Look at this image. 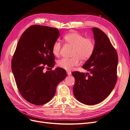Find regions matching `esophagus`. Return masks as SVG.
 <instances>
[{"label": "esophagus", "mask_w": 130, "mask_h": 130, "mask_svg": "<svg viewBox=\"0 0 130 130\" xmlns=\"http://www.w3.org/2000/svg\"><path fill=\"white\" fill-rule=\"evenodd\" d=\"M67 73L68 75H71V74H72L71 72H70V71H67Z\"/></svg>", "instance_id": "obj_1"}]
</instances>
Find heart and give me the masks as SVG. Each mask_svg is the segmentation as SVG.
I'll return each instance as SVG.
<instances>
[{
  "mask_svg": "<svg viewBox=\"0 0 130 130\" xmlns=\"http://www.w3.org/2000/svg\"><path fill=\"white\" fill-rule=\"evenodd\" d=\"M67 44L73 47L72 58H62L57 61V66L67 70L80 64V60L87 61L90 58L95 50V43L91 38L85 37L76 31L67 34L63 37ZM62 48L60 41L56 40L52 46V53L54 56H59Z\"/></svg>",
  "mask_w": 130,
  "mask_h": 130,
  "instance_id": "obj_1",
  "label": "heart"
}]
</instances>
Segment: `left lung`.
Here are the masks:
<instances>
[{
    "label": "left lung",
    "instance_id": "obj_1",
    "mask_svg": "<svg viewBox=\"0 0 130 130\" xmlns=\"http://www.w3.org/2000/svg\"><path fill=\"white\" fill-rule=\"evenodd\" d=\"M92 30L95 50L92 56L82 66L89 73L74 72L73 93L78 101L88 105L99 104L112 92L117 80L118 57L116 49L103 31Z\"/></svg>",
    "mask_w": 130,
    "mask_h": 130
}]
</instances>
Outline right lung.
<instances>
[{
    "mask_svg": "<svg viewBox=\"0 0 130 130\" xmlns=\"http://www.w3.org/2000/svg\"><path fill=\"white\" fill-rule=\"evenodd\" d=\"M59 36L56 28L34 25L23 32L18 42L11 61L12 70L19 93L31 104L48 103L58 84L67 76L61 68L43 72L45 66L53 68L55 63L52 46Z\"/></svg>",
    "mask_w": 130,
    "mask_h": 130,
    "instance_id": "obj_1",
    "label": "right lung"
}]
</instances>
